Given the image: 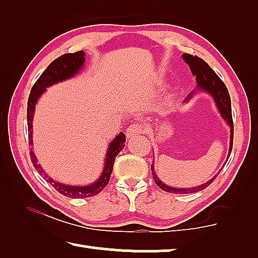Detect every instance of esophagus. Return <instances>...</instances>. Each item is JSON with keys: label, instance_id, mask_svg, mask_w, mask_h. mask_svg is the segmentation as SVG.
Instances as JSON below:
<instances>
[{"label": "esophagus", "instance_id": "esophagus-1", "mask_svg": "<svg viewBox=\"0 0 258 258\" xmlns=\"http://www.w3.org/2000/svg\"><path fill=\"white\" fill-rule=\"evenodd\" d=\"M145 133V128L143 126L142 124L139 123H133L130 124L128 128L125 130V135H126V138H134V137H137L138 135L141 134H144Z\"/></svg>", "mask_w": 258, "mask_h": 258}]
</instances>
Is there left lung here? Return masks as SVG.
Wrapping results in <instances>:
<instances>
[{
  "instance_id": "obj_1",
  "label": "left lung",
  "mask_w": 258,
  "mask_h": 258,
  "mask_svg": "<svg viewBox=\"0 0 258 258\" xmlns=\"http://www.w3.org/2000/svg\"><path fill=\"white\" fill-rule=\"evenodd\" d=\"M183 59L187 62L189 69H191L192 74L196 77L198 88H199L200 90H204L213 96V98L215 100V103H216V105H217V108H218L219 113H221L222 117L227 122V124L230 125L231 135H230L229 154H227V159H226V162H227V160H229V158H230L231 151H232V146H233V120H232L231 98H230L229 90H227V88L224 84V82L219 79L218 75L215 73V72L212 70V67L207 64L204 59H201L197 56H192V54H188V53H184ZM193 95H194V90L191 92V94L187 95V97L184 100L185 103L191 99ZM153 163H152V166H151V170H152V175H153V179L155 181V184H157L160 188L163 189V191L169 192V193L187 194V193L202 191V189L208 187L209 185L213 183L214 179L216 178V176H218V174H219L218 172L216 176H214L210 180L206 181L205 184L199 185V186H196V187H192V188L171 187V186H168V185H166L163 181L159 179V177L157 176V174H155V171H154Z\"/></svg>"
}]
</instances>
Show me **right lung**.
I'll return each instance as SVG.
<instances>
[{"label": "right lung", "mask_w": 258, "mask_h": 258, "mask_svg": "<svg viewBox=\"0 0 258 258\" xmlns=\"http://www.w3.org/2000/svg\"><path fill=\"white\" fill-rule=\"evenodd\" d=\"M84 51L80 50L74 53H65L62 56L58 57L57 59L46 67L45 71L41 74V77L37 79V81L34 84L31 94L28 97L27 101V126H28V145H33V116H34V109H35V104L37 103V99L40 98L41 95L43 94L45 89L50 86H52L54 83L65 81L67 79L73 78L75 74H78L80 70L82 69L84 65ZM125 142V136L123 133H120L117 136L113 139L111 144L108 146V150L106 152V158H105V166L103 169V172L98 179L95 183L87 186H73V185H65L59 183V181L52 179L51 177H49L48 174H45L43 168L41 167V164L37 162V159L34 154V152H29L31 155V160L34 168L36 169L37 172L43 177V178L51 185V186L58 191L62 196L67 198H74V199H80V198H89L94 197L96 194L101 192L109 181V177H111L112 170H113V164L115 161L116 155L123 150Z\"/></svg>", "instance_id": "right-lung-1"}]
</instances>
